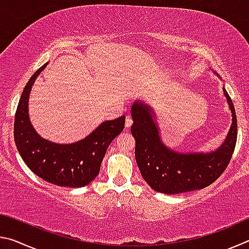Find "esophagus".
<instances>
[{"label":"esophagus","mask_w":249,"mask_h":249,"mask_svg":"<svg viewBox=\"0 0 249 249\" xmlns=\"http://www.w3.org/2000/svg\"><path fill=\"white\" fill-rule=\"evenodd\" d=\"M133 124V120H132V116H129V115H127L126 116V120H125V126L126 127H129L130 125Z\"/></svg>","instance_id":"1"}]
</instances>
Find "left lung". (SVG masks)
Instances as JSON below:
<instances>
[{"label":"left lung","instance_id":"1","mask_svg":"<svg viewBox=\"0 0 249 249\" xmlns=\"http://www.w3.org/2000/svg\"><path fill=\"white\" fill-rule=\"evenodd\" d=\"M231 112V125L224 142L212 153L182 154L175 151L160 140L159 128L153 119V109L142 101L132 105L133 125L136 141L135 157L142 178L155 191L177 193L200 190L212 184L227 168L237 140V120L233 102L223 88Z\"/></svg>","mask_w":249,"mask_h":249}]
</instances>
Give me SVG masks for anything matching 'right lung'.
Wrapping results in <instances>:
<instances>
[{
	"label": "right lung",
	"mask_w": 249,
	"mask_h": 249,
	"mask_svg": "<svg viewBox=\"0 0 249 249\" xmlns=\"http://www.w3.org/2000/svg\"><path fill=\"white\" fill-rule=\"evenodd\" d=\"M47 65L41 66L24 88L15 114V144L25 163L39 178L60 187L81 188L99 175L108 145L124 129L125 116L103 122L86 138L72 144L44 140L29 121L28 99L36 78Z\"/></svg>",
	"instance_id": "right-lung-1"
}]
</instances>
